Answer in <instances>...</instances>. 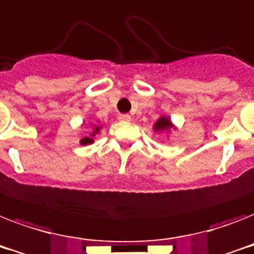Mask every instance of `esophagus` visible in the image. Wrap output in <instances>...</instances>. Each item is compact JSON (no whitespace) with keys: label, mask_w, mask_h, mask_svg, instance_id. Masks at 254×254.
Instances as JSON below:
<instances>
[{"label":"esophagus","mask_w":254,"mask_h":254,"mask_svg":"<svg viewBox=\"0 0 254 254\" xmlns=\"http://www.w3.org/2000/svg\"><path fill=\"white\" fill-rule=\"evenodd\" d=\"M121 122H131V115L128 114H123V115H119V118H118Z\"/></svg>","instance_id":"obj_1"}]
</instances>
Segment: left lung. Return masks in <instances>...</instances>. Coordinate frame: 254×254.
Returning <instances> with one entry per match:
<instances>
[{
    "instance_id": "1",
    "label": "left lung",
    "mask_w": 254,
    "mask_h": 254,
    "mask_svg": "<svg viewBox=\"0 0 254 254\" xmlns=\"http://www.w3.org/2000/svg\"><path fill=\"white\" fill-rule=\"evenodd\" d=\"M170 129H176V126L172 123L169 117H164L162 115L153 125V131L155 132H169Z\"/></svg>"
}]
</instances>
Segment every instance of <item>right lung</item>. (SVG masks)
Returning <instances> with one entry per match:
<instances>
[{
  "label": "right lung",
  "instance_id": "add662e5",
  "mask_svg": "<svg viewBox=\"0 0 254 254\" xmlns=\"http://www.w3.org/2000/svg\"><path fill=\"white\" fill-rule=\"evenodd\" d=\"M101 128H102L101 126H97V125L93 126V131H92V133H90V136H86V137H84V139H81L80 143L82 144V145H86V144L94 143V139H93V137H94L95 135L99 132V131H101Z\"/></svg>",
  "mask_w": 254,
  "mask_h": 254
}]
</instances>
